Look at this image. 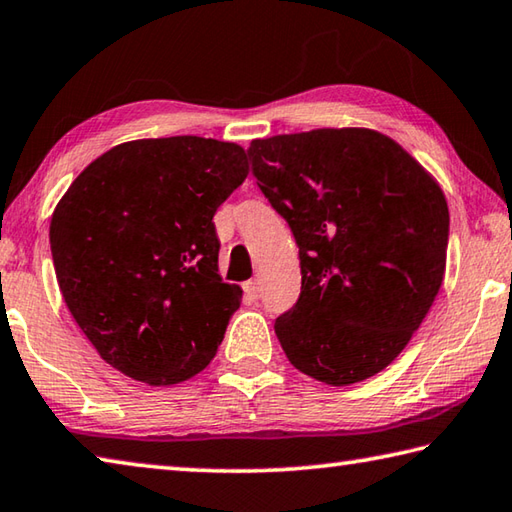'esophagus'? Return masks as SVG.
<instances>
[{"label":"esophagus","mask_w":512,"mask_h":512,"mask_svg":"<svg viewBox=\"0 0 512 512\" xmlns=\"http://www.w3.org/2000/svg\"><path fill=\"white\" fill-rule=\"evenodd\" d=\"M245 297L249 301H256L258 297H261V283H258L256 279L254 281H247L245 283Z\"/></svg>","instance_id":"34e87169"}]
</instances>
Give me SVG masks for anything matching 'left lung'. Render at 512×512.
Wrapping results in <instances>:
<instances>
[{
  "mask_svg": "<svg viewBox=\"0 0 512 512\" xmlns=\"http://www.w3.org/2000/svg\"><path fill=\"white\" fill-rule=\"evenodd\" d=\"M247 155L299 245V301L274 324L288 360L330 387L384 371L443 285L441 186L369 128L276 134L251 141Z\"/></svg>",
  "mask_w": 512,
  "mask_h": 512,
  "instance_id": "obj_1",
  "label": "left lung"
}]
</instances>
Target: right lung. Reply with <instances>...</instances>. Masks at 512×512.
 <instances>
[{
	"instance_id": "add662e5",
	"label": "right lung",
	"mask_w": 512,
	"mask_h": 512,
	"mask_svg": "<svg viewBox=\"0 0 512 512\" xmlns=\"http://www.w3.org/2000/svg\"><path fill=\"white\" fill-rule=\"evenodd\" d=\"M245 177L238 143L137 139L62 195L49 227L62 299L116 371L166 387L218 353L242 290L218 274L213 215Z\"/></svg>"
}]
</instances>
